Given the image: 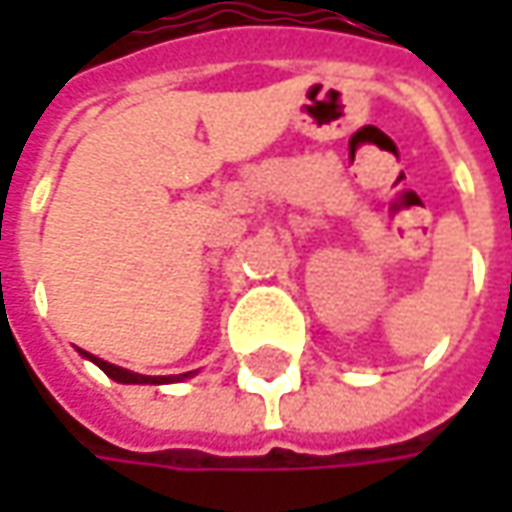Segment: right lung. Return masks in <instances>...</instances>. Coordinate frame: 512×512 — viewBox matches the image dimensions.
<instances>
[{
	"label": "right lung",
	"mask_w": 512,
	"mask_h": 512,
	"mask_svg": "<svg viewBox=\"0 0 512 512\" xmlns=\"http://www.w3.org/2000/svg\"><path fill=\"white\" fill-rule=\"evenodd\" d=\"M85 356H88L93 364H99L113 382H122V384H165V382H182V379L190 376V373H179V376H139V373L122 370V367H116V364L102 362V359H96V356H90V353H85Z\"/></svg>",
	"instance_id": "1"
}]
</instances>
